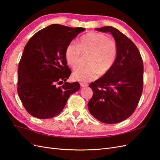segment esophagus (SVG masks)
Here are the masks:
<instances>
[{
	"instance_id": "34e87169",
	"label": "esophagus",
	"mask_w": 160,
	"mask_h": 160,
	"mask_svg": "<svg viewBox=\"0 0 160 160\" xmlns=\"http://www.w3.org/2000/svg\"><path fill=\"white\" fill-rule=\"evenodd\" d=\"M80 85H81V88H86V87H88V85L87 84V83H80Z\"/></svg>"
}]
</instances>
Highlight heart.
I'll return each mask as SVG.
<instances>
[{"instance_id": "heart-1", "label": "heart", "mask_w": 160, "mask_h": 160, "mask_svg": "<svg viewBox=\"0 0 160 160\" xmlns=\"http://www.w3.org/2000/svg\"><path fill=\"white\" fill-rule=\"evenodd\" d=\"M117 42L102 33L89 32L77 42H70L65 49L66 61L72 69L80 65L81 53L89 55L88 65L77 69L72 73L75 80L88 82L105 75L113 67L118 57Z\"/></svg>"}]
</instances>
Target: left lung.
I'll list each match as a JSON object with an SVG mask.
<instances>
[{
  "instance_id": "8db88e82",
  "label": "left lung",
  "mask_w": 160,
  "mask_h": 160,
  "mask_svg": "<svg viewBox=\"0 0 160 160\" xmlns=\"http://www.w3.org/2000/svg\"><path fill=\"white\" fill-rule=\"evenodd\" d=\"M95 29L111 33L118 52L111 69L89 85L93 96L88 109L101 122L117 123L130 117L138 105L143 91V60L136 45L117 28L107 26Z\"/></svg>"
}]
</instances>
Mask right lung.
I'll list each match as a JSON object with an SVG mask.
<instances>
[{"label": "right lung", "mask_w": 160, "mask_h": 160, "mask_svg": "<svg viewBox=\"0 0 160 160\" xmlns=\"http://www.w3.org/2000/svg\"><path fill=\"white\" fill-rule=\"evenodd\" d=\"M85 28L53 24L38 31L27 43L18 67L17 91L27 112L49 119L59 115L79 82H66L71 71L65 59L67 46Z\"/></svg>", "instance_id": "1"}]
</instances>
